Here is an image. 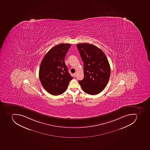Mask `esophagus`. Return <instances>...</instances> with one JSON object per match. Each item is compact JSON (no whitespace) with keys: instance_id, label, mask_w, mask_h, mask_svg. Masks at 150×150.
<instances>
[{"instance_id":"1","label":"esophagus","mask_w":150,"mask_h":150,"mask_svg":"<svg viewBox=\"0 0 150 150\" xmlns=\"http://www.w3.org/2000/svg\"><path fill=\"white\" fill-rule=\"evenodd\" d=\"M73 76L74 77H76V76H77V73H75L74 74H73Z\"/></svg>"}]
</instances>
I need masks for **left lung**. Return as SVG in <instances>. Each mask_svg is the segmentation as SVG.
Here are the masks:
<instances>
[{
	"instance_id": "1",
	"label": "left lung",
	"mask_w": 150,
	"mask_h": 150,
	"mask_svg": "<svg viewBox=\"0 0 150 150\" xmlns=\"http://www.w3.org/2000/svg\"><path fill=\"white\" fill-rule=\"evenodd\" d=\"M84 63V78L79 83L89 95L101 92L108 84L110 68L107 58L101 49L88 43L77 45Z\"/></svg>"
}]
</instances>
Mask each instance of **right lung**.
<instances>
[{"mask_svg": "<svg viewBox=\"0 0 150 150\" xmlns=\"http://www.w3.org/2000/svg\"><path fill=\"white\" fill-rule=\"evenodd\" d=\"M71 46L67 43L54 46L46 54L41 62L40 81L45 89L51 95L57 96L64 93L73 79L64 62Z\"/></svg>", "mask_w": 150, "mask_h": 150, "instance_id": "obj_1", "label": "right lung"}]
</instances>
